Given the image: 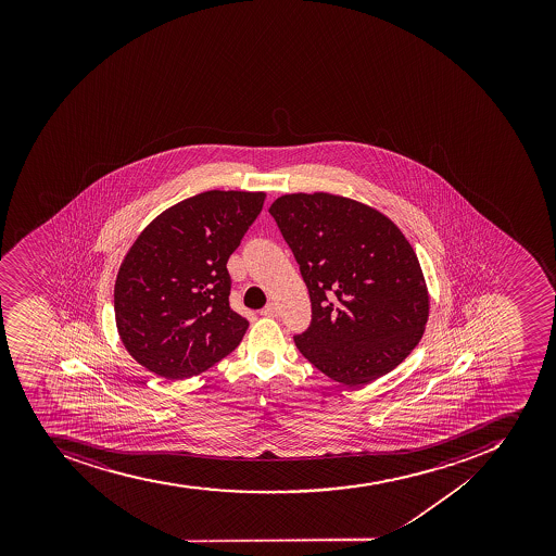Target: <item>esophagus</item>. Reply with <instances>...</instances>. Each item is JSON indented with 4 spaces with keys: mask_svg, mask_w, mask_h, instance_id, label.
Masks as SVG:
<instances>
[{
    "mask_svg": "<svg viewBox=\"0 0 556 556\" xmlns=\"http://www.w3.org/2000/svg\"><path fill=\"white\" fill-rule=\"evenodd\" d=\"M261 315L263 316H277L279 315V307L276 304H266L263 309H261Z\"/></svg>",
    "mask_w": 556,
    "mask_h": 556,
    "instance_id": "obj_1",
    "label": "esophagus"
}]
</instances>
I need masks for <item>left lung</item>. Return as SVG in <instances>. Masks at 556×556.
Listing matches in <instances>:
<instances>
[{
    "label": "left lung",
    "mask_w": 556,
    "mask_h": 556,
    "mask_svg": "<svg viewBox=\"0 0 556 556\" xmlns=\"http://www.w3.org/2000/svg\"><path fill=\"white\" fill-rule=\"evenodd\" d=\"M309 290L296 349L321 374L359 388L389 374L421 340L430 299L418 256L394 222L334 193H286L271 204Z\"/></svg>",
    "instance_id": "8db88e82"
}]
</instances>
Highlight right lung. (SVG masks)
I'll use <instances>...</instances> for the list:
<instances>
[{"instance_id": "1", "label": "right lung", "mask_w": 556, "mask_h": 556, "mask_svg": "<svg viewBox=\"0 0 556 556\" xmlns=\"http://www.w3.org/2000/svg\"><path fill=\"white\" fill-rule=\"evenodd\" d=\"M265 192L210 190L154 218L115 280L118 336L149 371L177 380L231 354L249 321L229 305L227 260L263 210Z\"/></svg>"}]
</instances>
